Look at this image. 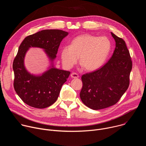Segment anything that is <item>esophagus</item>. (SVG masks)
Wrapping results in <instances>:
<instances>
[{
	"instance_id": "34e87169",
	"label": "esophagus",
	"mask_w": 146,
	"mask_h": 146,
	"mask_svg": "<svg viewBox=\"0 0 146 146\" xmlns=\"http://www.w3.org/2000/svg\"><path fill=\"white\" fill-rule=\"evenodd\" d=\"M70 76H71V77H72V78H78V77H79L77 73H72L71 74Z\"/></svg>"
}]
</instances>
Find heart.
I'll return each instance as SVG.
<instances>
[{
	"label": "heart",
	"mask_w": 146,
	"mask_h": 146,
	"mask_svg": "<svg viewBox=\"0 0 146 146\" xmlns=\"http://www.w3.org/2000/svg\"><path fill=\"white\" fill-rule=\"evenodd\" d=\"M111 43L106 36L84 33L77 36L70 46L61 49L60 58L64 66L70 69L77 61L88 72L96 70L105 63L110 52Z\"/></svg>",
	"instance_id": "obj_1"
}]
</instances>
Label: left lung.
Masks as SVG:
<instances>
[{
    "mask_svg": "<svg viewBox=\"0 0 146 146\" xmlns=\"http://www.w3.org/2000/svg\"><path fill=\"white\" fill-rule=\"evenodd\" d=\"M115 48L109 60L100 69L83 74L80 96L88 108L97 110L118 102L129 85L132 63L125 41L111 32Z\"/></svg>",
    "mask_w": 146,
    "mask_h": 146,
    "instance_id": "left-lung-1",
    "label": "left lung"
}]
</instances>
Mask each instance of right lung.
<instances>
[{
	"label": "right lung",
	"instance_id": "1",
	"mask_svg": "<svg viewBox=\"0 0 146 146\" xmlns=\"http://www.w3.org/2000/svg\"><path fill=\"white\" fill-rule=\"evenodd\" d=\"M68 34L58 29L42 30L27 36L20 44L13 64L14 87L17 95L27 105L44 109L57 100L61 87L70 72L55 68L54 61L60 42ZM32 47L43 49L50 62L48 70L40 75L31 74L25 66L26 54Z\"/></svg>",
	"mask_w": 146,
	"mask_h": 146
}]
</instances>
